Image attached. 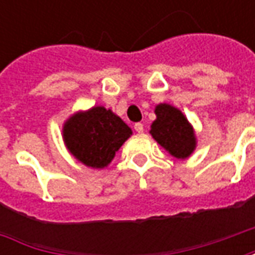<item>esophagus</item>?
Here are the masks:
<instances>
[{
  "mask_svg": "<svg viewBox=\"0 0 255 255\" xmlns=\"http://www.w3.org/2000/svg\"><path fill=\"white\" fill-rule=\"evenodd\" d=\"M133 128H135V131H136L138 133H142L144 131L143 124H140V123H136V124L133 126Z\"/></svg>",
  "mask_w": 255,
  "mask_h": 255,
  "instance_id": "obj_1",
  "label": "esophagus"
}]
</instances>
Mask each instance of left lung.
Returning <instances> with one entry per match:
<instances>
[{
  "label": "left lung",
  "mask_w": 255,
  "mask_h": 255,
  "mask_svg": "<svg viewBox=\"0 0 255 255\" xmlns=\"http://www.w3.org/2000/svg\"><path fill=\"white\" fill-rule=\"evenodd\" d=\"M155 119L150 133L164 149L179 160H186L197 147L194 128L186 116L175 106L160 104L155 106Z\"/></svg>",
  "instance_id": "8db88e82"
}]
</instances>
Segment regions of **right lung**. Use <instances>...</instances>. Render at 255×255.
Wrapping results in <instances>:
<instances>
[{
    "mask_svg": "<svg viewBox=\"0 0 255 255\" xmlns=\"http://www.w3.org/2000/svg\"><path fill=\"white\" fill-rule=\"evenodd\" d=\"M132 135L131 128L104 106L76 112L64 123L63 139L69 153L86 166L102 169Z\"/></svg>",
    "mask_w": 255,
    "mask_h": 255,
    "instance_id": "right-lung-1",
    "label": "right lung"
}]
</instances>
